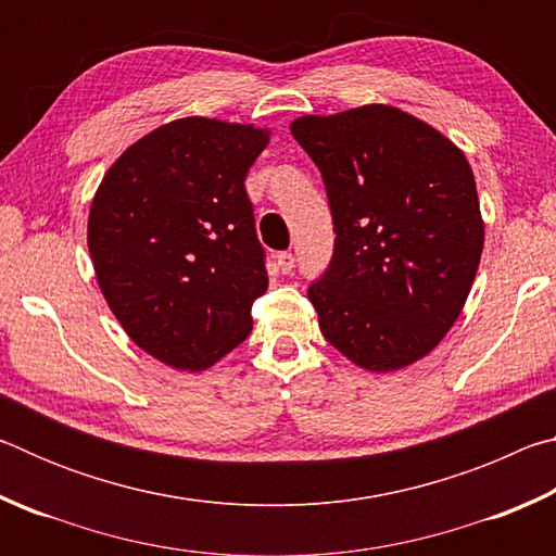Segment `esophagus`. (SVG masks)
I'll return each mask as SVG.
<instances>
[{
	"label": "esophagus",
	"mask_w": 556,
	"mask_h": 556,
	"mask_svg": "<svg viewBox=\"0 0 556 556\" xmlns=\"http://www.w3.org/2000/svg\"><path fill=\"white\" fill-rule=\"evenodd\" d=\"M294 255H291V252H279L277 255V267H279V271L281 275H289L291 269H294Z\"/></svg>",
	"instance_id": "34e87169"
}]
</instances>
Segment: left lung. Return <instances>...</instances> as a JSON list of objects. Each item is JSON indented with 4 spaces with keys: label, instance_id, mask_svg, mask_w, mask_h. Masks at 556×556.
<instances>
[{
    "label": "left lung",
    "instance_id": "obj_1",
    "mask_svg": "<svg viewBox=\"0 0 556 556\" xmlns=\"http://www.w3.org/2000/svg\"><path fill=\"white\" fill-rule=\"evenodd\" d=\"M291 135L333 215L331 262L308 287L324 338L365 370L419 361L454 326L483 252L464 152L388 105L301 117Z\"/></svg>",
    "mask_w": 556,
    "mask_h": 556
}]
</instances>
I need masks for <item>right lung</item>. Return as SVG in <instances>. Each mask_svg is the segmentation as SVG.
<instances>
[{
    "instance_id": "right-lung-1",
    "label": "right lung",
    "mask_w": 556,
    "mask_h": 556,
    "mask_svg": "<svg viewBox=\"0 0 556 556\" xmlns=\"http://www.w3.org/2000/svg\"><path fill=\"white\" fill-rule=\"evenodd\" d=\"M267 139L250 125L168 122L98 188L88 248L102 294L131 341L172 368H211L252 331L269 279L244 176Z\"/></svg>"
}]
</instances>
